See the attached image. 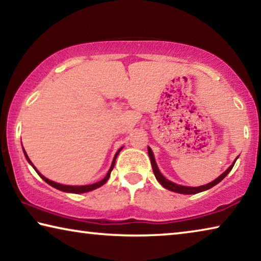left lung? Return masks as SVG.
I'll list each match as a JSON object with an SVG mask.
<instances>
[{"label": "left lung", "instance_id": "left-lung-1", "mask_svg": "<svg viewBox=\"0 0 261 261\" xmlns=\"http://www.w3.org/2000/svg\"><path fill=\"white\" fill-rule=\"evenodd\" d=\"M148 155L149 159H151V163H152V169H153V173L155 175V178L158 179V182L160 183L163 188H166L169 190V191H173V192H177V193H182V194H194V193H199L202 191H206V190H208L211 188H213L214 185H216L218 183H220L221 180H222L226 176L230 173V170L232 169L233 165H235L236 160L232 162V165L228 168V169L224 171L223 174H221L218 178L214 179L213 182H211L208 184H205V185H201V187H197V188H191V187H184V185H179V184H176L174 182H171V180L167 179L165 176H163L160 170H159V168L156 166V162H155V159H154V154L152 152V149L148 147ZM238 158V156H237Z\"/></svg>", "mask_w": 261, "mask_h": 261}]
</instances>
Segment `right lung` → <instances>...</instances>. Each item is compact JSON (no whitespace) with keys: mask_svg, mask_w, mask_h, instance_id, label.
<instances>
[{"mask_svg":"<svg viewBox=\"0 0 261 261\" xmlns=\"http://www.w3.org/2000/svg\"><path fill=\"white\" fill-rule=\"evenodd\" d=\"M121 149H122V148L118 149L117 153L115 154L114 160H113V162H112V166H110V169L108 170V173H107V175H106V177H105L103 179H101V180H99V182H96V183H94V184H90V185H76V187H73V185H63V184H60V183H55V182H53V180L46 178L43 175H41V174L39 173V171L37 170V168H35V167L33 166V163L31 162V160H30L29 156H28V154H26L25 149H24V147H23L24 155H25V158H26V160L29 161V163H31V166H32V167L34 168V170L37 171L38 175L40 176V177H41L43 180H45L46 183L51 185L53 188H55V189H57V190H61V191L70 192V193H85V192H88V191H92V190H95V189L100 188L101 185H103L106 182H107L108 178H109V176H110V173H112L113 168H114V166H115V161H116V158H117V155H118V153L121 152Z\"/></svg>","mask_w":261,"mask_h":261,"instance_id":"1","label":"right lung"}]
</instances>
